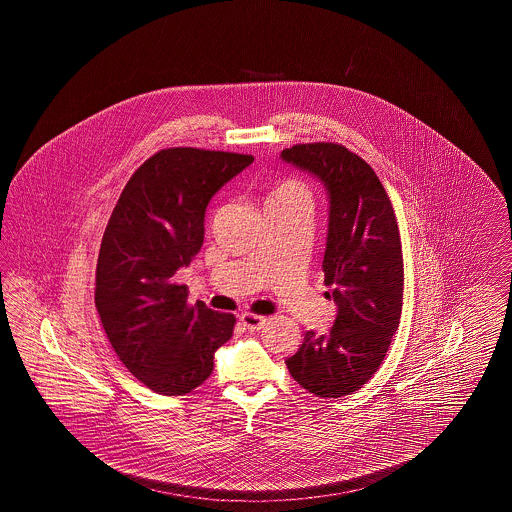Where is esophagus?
Returning a JSON list of instances; mask_svg holds the SVG:
<instances>
[{
    "mask_svg": "<svg viewBox=\"0 0 512 512\" xmlns=\"http://www.w3.org/2000/svg\"><path fill=\"white\" fill-rule=\"evenodd\" d=\"M242 324H244L247 330H261L265 324H267V317H261V315H253V313H244L242 317Z\"/></svg>",
    "mask_w": 512,
    "mask_h": 512,
    "instance_id": "34e87169",
    "label": "esophagus"
}]
</instances>
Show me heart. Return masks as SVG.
Listing matches in <instances>:
<instances>
[{"instance_id": "1", "label": "heart", "mask_w": 512, "mask_h": 512, "mask_svg": "<svg viewBox=\"0 0 512 512\" xmlns=\"http://www.w3.org/2000/svg\"><path fill=\"white\" fill-rule=\"evenodd\" d=\"M288 201H309L311 203V194L301 180H295V178L282 180L278 186L272 188V192L268 195L267 205L288 203Z\"/></svg>"}]
</instances>
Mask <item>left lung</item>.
<instances>
[{"label":"left lung","mask_w":512,"mask_h":512,"mask_svg":"<svg viewBox=\"0 0 512 512\" xmlns=\"http://www.w3.org/2000/svg\"><path fill=\"white\" fill-rule=\"evenodd\" d=\"M315 174L330 199L324 284L338 317L328 334H305L286 366L318 397L363 388L382 365L403 309L401 236L380 178L359 155L332 142L297 144L280 155Z\"/></svg>","instance_id":"obj_1"}]
</instances>
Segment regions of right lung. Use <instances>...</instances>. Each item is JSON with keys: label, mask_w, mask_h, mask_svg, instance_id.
Segmentation results:
<instances>
[{"label": "right lung", "mask_w": 512, "mask_h": 512, "mask_svg": "<svg viewBox=\"0 0 512 512\" xmlns=\"http://www.w3.org/2000/svg\"><path fill=\"white\" fill-rule=\"evenodd\" d=\"M253 163L251 155L169 147L132 174L99 249L96 307L122 365L161 395H184L213 372L236 317L188 305L174 282L203 245L211 197Z\"/></svg>", "instance_id": "obj_1"}]
</instances>
